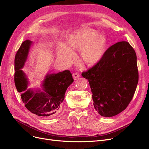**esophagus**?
I'll use <instances>...</instances> for the list:
<instances>
[{
    "label": "esophagus",
    "mask_w": 149,
    "mask_h": 149,
    "mask_svg": "<svg viewBox=\"0 0 149 149\" xmlns=\"http://www.w3.org/2000/svg\"><path fill=\"white\" fill-rule=\"evenodd\" d=\"M72 77H73V78H74V80H77L78 78H79L80 77V75L78 74V73H74L73 74H72Z\"/></svg>",
    "instance_id": "34e87169"
}]
</instances>
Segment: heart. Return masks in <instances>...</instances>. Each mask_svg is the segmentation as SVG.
Listing matches in <instances>:
<instances>
[{"label":"heart","instance_id":"b5f03b06","mask_svg":"<svg viewBox=\"0 0 149 149\" xmlns=\"http://www.w3.org/2000/svg\"><path fill=\"white\" fill-rule=\"evenodd\" d=\"M107 38L98 31L85 27L70 33L67 37L65 45L57 47V57L66 63H70L74 58L72 51H80L81 60L86 65L93 66L102 59L107 46Z\"/></svg>","mask_w":149,"mask_h":149}]
</instances>
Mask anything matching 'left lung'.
<instances>
[{"label": "left lung", "mask_w": 149, "mask_h": 149, "mask_svg": "<svg viewBox=\"0 0 149 149\" xmlns=\"http://www.w3.org/2000/svg\"><path fill=\"white\" fill-rule=\"evenodd\" d=\"M136 55L127 42L111 46L99 63L83 72L92 92L93 106L102 116L111 117L127 107L136 89Z\"/></svg>", "instance_id": "1"}]
</instances>
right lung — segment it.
Here are the masks:
<instances>
[{
  "instance_id": "add662e5",
  "label": "right lung",
  "mask_w": 149,
  "mask_h": 149,
  "mask_svg": "<svg viewBox=\"0 0 149 149\" xmlns=\"http://www.w3.org/2000/svg\"><path fill=\"white\" fill-rule=\"evenodd\" d=\"M33 42H23L14 60V82L21 92L22 100L28 111L38 116L48 118L56 115L65 98V92L74 80L69 70L58 73H47L40 88H28V75L22 69L25 66Z\"/></svg>"
}]
</instances>
